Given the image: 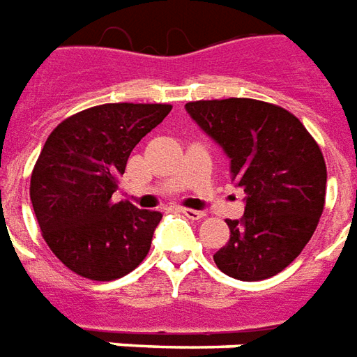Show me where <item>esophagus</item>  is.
I'll use <instances>...</instances> for the list:
<instances>
[{
  "mask_svg": "<svg viewBox=\"0 0 357 357\" xmlns=\"http://www.w3.org/2000/svg\"><path fill=\"white\" fill-rule=\"evenodd\" d=\"M181 213L184 215V217H188V219H194V221H198V219H202L204 217V211H198V209H188V207H183L181 209Z\"/></svg>",
  "mask_w": 357,
  "mask_h": 357,
  "instance_id": "esophagus-1",
  "label": "esophagus"
}]
</instances>
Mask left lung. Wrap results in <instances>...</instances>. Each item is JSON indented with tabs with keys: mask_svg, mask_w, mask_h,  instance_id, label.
<instances>
[{
	"mask_svg": "<svg viewBox=\"0 0 357 357\" xmlns=\"http://www.w3.org/2000/svg\"><path fill=\"white\" fill-rule=\"evenodd\" d=\"M184 107L223 148L232 183L246 192L244 217L227 221L231 238L215 265L232 279H269L294 261L319 223L327 188L319 146L279 105L229 98Z\"/></svg>",
	"mask_w": 357,
	"mask_h": 357,
	"instance_id": "1",
	"label": "left lung"
}]
</instances>
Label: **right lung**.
<instances>
[{
    "mask_svg": "<svg viewBox=\"0 0 357 357\" xmlns=\"http://www.w3.org/2000/svg\"><path fill=\"white\" fill-rule=\"evenodd\" d=\"M169 111L165 103H105L65 119L45 140L30 202L47 246L70 271L113 280L148 255L163 215L111 196L134 146Z\"/></svg>",
    "mask_w": 357,
    "mask_h": 357,
    "instance_id": "1",
    "label": "right lung"
}]
</instances>
